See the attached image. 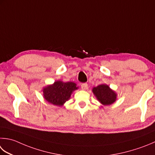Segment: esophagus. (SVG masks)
<instances>
[{"instance_id":"34e87169","label":"esophagus","mask_w":155,"mask_h":155,"mask_svg":"<svg viewBox=\"0 0 155 155\" xmlns=\"http://www.w3.org/2000/svg\"><path fill=\"white\" fill-rule=\"evenodd\" d=\"M81 89L83 90H86L87 89V87H88V84L87 83H83L81 84Z\"/></svg>"}]
</instances>
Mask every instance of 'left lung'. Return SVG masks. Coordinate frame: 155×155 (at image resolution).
Here are the masks:
<instances>
[{
  "label": "left lung",
  "instance_id": "8db88e82",
  "mask_svg": "<svg viewBox=\"0 0 155 155\" xmlns=\"http://www.w3.org/2000/svg\"><path fill=\"white\" fill-rule=\"evenodd\" d=\"M92 91L99 102L104 105L113 104L117 100V94L106 84H101L93 87Z\"/></svg>",
  "mask_w": 155,
  "mask_h": 155
}]
</instances>
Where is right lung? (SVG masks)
Masks as SVG:
<instances>
[{"instance_id":"add662e5","label":"right lung","mask_w":155,"mask_h":155,"mask_svg":"<svg viewBox=\"0 0 155 155\" xmlns=\"http://www.w3.org/2000/svg\"><path fill=\"white\" fill-rule=\"evenodd\" d=\"M78 89L73 82L55 81L43 88V95L45 101L54 105L61 107L71 98L72 93Z\"/></svg>"}]
</instances>
